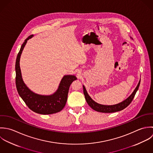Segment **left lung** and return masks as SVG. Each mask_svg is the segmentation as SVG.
Here are the masks:
<instances>
[{
    "label": "left lung",
    "mask_w": 153,
    "mask_h": 153,
    "mask_svg": "<svg viewBox=\"0 0 153 153\" xmlns=\"http://www.w3.org/2000/svg\"><path fill=\"white\" fill-rule=\"evenodd\" d=\"M140 84V81L139 82L137 88L134 90V91L131 94V95L128 97L126 100L120 103L115 105H111V106H108V105H102L97 103L95 102L94 100H93L91 97L89 96V95L86 92V90L83 86V93L85 96L86 100L89 106H91L93 109H94L96 111L99 112H103V113H112V112H115L118 111H120L121 110H123L125 108H126L132 101L136 92L138 91L139 86Z\"/></svg>",
    "instance_id": "obj_1"
}]
</instances>
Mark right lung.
Segmentation results:
<instances>
[{"label": "right lung", "mask_w": 153, "mask_h": 153, "mask_svg": "<svg viewBox=\"0 0 153 153\" xmlns=\"http://www.w3.org/2000/svg\"><path fill=\"white\" fill-rule=\"evenodd\" d=\"M33 35H31L25 40L16 57L15 64L16 89L25 104L34 112L42 115L55 114L61 111L65 106L69 87L71 83L77 79L74 76H64L61 80L57 91L50 96H41L31 92L22 80L19 60L21 53L27 41Z\"/></svg>", "instance_id": "1"}]
</instances>
